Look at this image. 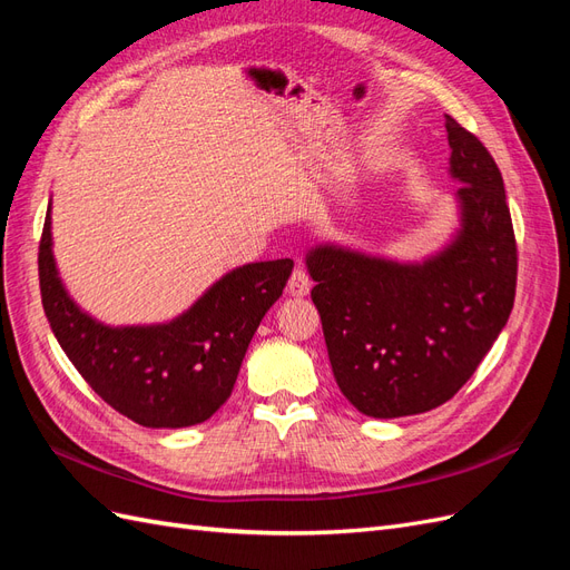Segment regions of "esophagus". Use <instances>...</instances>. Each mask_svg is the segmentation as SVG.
<instances>
[{"mask_svg": "<svg viewBox=\"0 0 570 570\" xmlns=\"http://www.w3.org/2000/svg\"><path fill=\"white\" fill-rule=\"evenodd\" d=\"M308 289H312V281H308V273L297 266L295 271H292L289 281H287V292L292 297H306Z\"/></svg>", "mask_w": 570, "mask_h": 570, "instance_id": "obj_1", "label": "esophagus"}]
</instances>
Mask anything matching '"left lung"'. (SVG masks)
I'll return each instance as SVG.
<instances>
[{"mask_svg":"<svg viewBox=\"0 0 570 570\" xmlns=\"http://www.w3.org/2000/svg\"><path fill=\"white\" fill-rule=\"evenodd\" d=\"M461 228L440 254L400 264L335 245L306 254L312 299L342 394L366 416L400 419L465 385L509 321L515 237L502 174L473 132L444 116Z\"/></svg>","mask_w":570,"mask_h":570,"instance_id":"obj_1","label":"left lung"}]
</instances>
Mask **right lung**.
Segmentation results:
<instances>
[{
    "label": "right lung",
    "instance_id": "add662e5",
    "mask_svg": "<svg viewBox=\"0 0 570 570\" xmlns=\"http://www.w3.org/2000/svg\"><path fill=\"white\" fill-rule=\"evenodd\" d=\"M292 266L289 258L239 266L174 321L111 327L80 312L63 289L49 212L38 254L42 306L61 350L101 400L145 428L195 425L226 404Z\"/></svg>",
    "mask_w": 570,
    "mask_h": 570
}]
</instances>
